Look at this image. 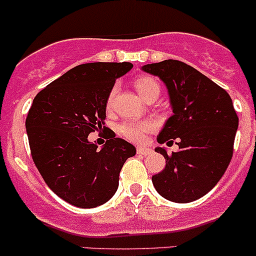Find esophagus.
Returning a JSON list of instances; mask_svg holds the SVG:
<instances>
[{
  "label": "esophagus",
  "mask_w": 256,
  "mask_h": 256,
  "mask_svg": "<svg viewBox=\"0 0 256 256\" xmlns=\"http://www.w3.org/2000/svg\"><path fill=\"white\" fill-rule=\"evenodd\" d=\"M136 151H138V155H142V156H148L152 152V150H151V148H145V146H138V148H136Z\"/></svg>",
  "instance_id": "esophagus-1"
}]
</instances>
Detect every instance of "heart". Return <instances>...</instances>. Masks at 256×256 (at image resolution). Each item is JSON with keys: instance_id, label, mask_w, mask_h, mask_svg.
Instances as JSON below:
<instances>
[{"instance_id": "obj_1", "label": "heart", "mask_w": 256, "mask_h": 256, "mask_svg": "<svg viewBox=\"0 0 256 256\" xmlns=\"http://www.w3.org/2000/svg\"><path fill=\"white\" fill-rule=\"evenodd\" d=\"M136 91L138 95L144 98V100H148L152 96H158L160 94V85L158 81L150 76H142L138 78V80L134 82ZM114 94H115V88L110 91L108 98V108H110L111 102H112ZM154 130V124L148 120H128L124 121L120 126H118V132L121 136H124L128 140L134 141V142H142L145 140L146 135Z\"/></svg>"}]
</instances>
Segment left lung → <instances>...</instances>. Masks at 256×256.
Instances as JSON below:
<instances>
[{
    "label": "left lung",
    "instance_id": "8db88e82",
    "mask_svg": "<svg viewBox=\"0 0 256 256\" xmlns=\"http://www.w3.org/2000/svg\"><path fill=\"white\" fill-rule=\"evenodd\" d=\"M168 88L172 115L166 120L158 142L178 141V151L165 158L166 166L152 176L156 191L174 202H194L208 194L224 175L232 158L239 118L232 98L219 85L178 60L144 65Z\"/></svg>",
    "mask_w": 256,
    "mask_h": 256
}]
</instances>
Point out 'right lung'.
<instances>
[{
	"mask_svg": "<svg viewBox=\"0 0 256 256\" xmlns=\"http://www.w3.org/2000/svg\"><path fill=\"white\" fill-rule=\"evenodd\" d=\"M130 62H91L71 68L34 96L26 118L34 162L57 196L74 206L105 204L135 146L112 135L98 150L88 134L102 128L116 78Z\"/></svg>",
	"mask_w": 256,
	"mask_h": 256,
	"instance_id": "obj_1",
	"label": "right lung"
}]
</instances>
